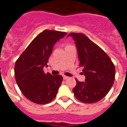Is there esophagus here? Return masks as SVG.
<instances>
[{
  "label": "esophagus",
  "mask_w": 127,
  "mask_h": 127,
  "mask_svg": "<svg viewBox=\"0 0 127 127\" xmlns=\"http://www.w3.org/2000/svg\"><path fill=\"white\" fill-rule=\"evenodd\" d=\"M63 77L64 80H66V79H68V78H69V77H68V76H65V75L63 76Z\"/></svg>",
  "instance_id": "obj_1"
}]
</instances>
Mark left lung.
<instances>
[{
  "instance_id": "left-lung-1",
  "label": "left lung",
  "mask_w": 127,
  "mask_h": 127,
  "mask_svg": "<svg viewBox=\"0 0 127 127\" xmlns=\"http://www.w3.org/2000/svg\"><path fill=\"white\" fill-rule=\"evenodd\" d=\"M75 41L82 66L85 82L76 79V86L73 89L76 98L86 103H93L101 100L109 92L114 83L115 68L114 64L102 49L92 41L83 33H70Z\"/></svg>"
}]
</instances>
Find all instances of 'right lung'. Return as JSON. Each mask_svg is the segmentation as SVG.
<instances>
[{
	"label": "right lung",
	"instance_id": "obj_1",
	"mask_svg": "<svg viewBox=\"0 0 127 127\" xmlns=\"http://www.w3.org/2000/svg\"><path fill=\"white\" fill-rule=\"evenodd\" d=\"M67 34L45 30L37 35L16 62L14 74L19 88L29 100L46 104L53 100L63 82L61 75L45 74L54 45Z\"/></svg>",
	"mask_w": 127,
	"mask_h": 127
}]
</instances>
